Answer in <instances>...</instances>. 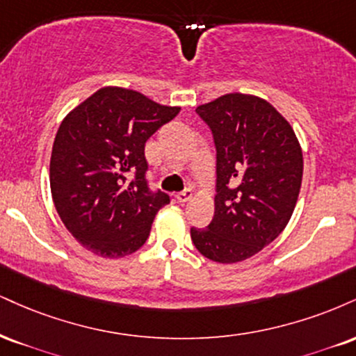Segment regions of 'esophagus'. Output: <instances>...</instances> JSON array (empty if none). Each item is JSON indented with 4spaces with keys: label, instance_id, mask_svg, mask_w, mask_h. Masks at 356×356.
I'll list each match as a JSON object with an SVG mask.
<instances>
[{
    "label": "esophagus",
    "instance_id": "1",
    "mask_svg": "<svg viewBox=\"0 0 356 356\" xmlns=\"http://www.w3.org/2000/svg\"><path fill=\"white\" fill-rule=\"evenodd\" d=\"M191 199H192V189H186L184 192L175 194V200H177V202H189Z\"/></svg>",
    "mask_w": 356,
    "mask_h": 356
}]
</instances>
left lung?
<instances>
[{
    "instance_id": "8db88e82",
    "label": "left lung",
    "mask_w": 356,
    "mask_h": 356,
    "mask_svg": "<svg viewBox=\"0 0 356 356\" xmlns=\"http://www.w3.org/2000/svg\"><path fill=\"white\" fill-rule=\"evenodd\" d=\"M217 149V195L207 229H191L197 250L219 264L259 254L289 224L303 156L289 121L268 101L230 92L199 106Z\"/></svg>"
}]
</instances>
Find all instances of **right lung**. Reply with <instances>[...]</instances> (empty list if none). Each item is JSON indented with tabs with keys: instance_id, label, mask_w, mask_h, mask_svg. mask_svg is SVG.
I'll return each instance as SVG.
<instances>
[{
	"instance_id": "right-lung-1",
	"label": "right lung",
	"mask_w": 356,
	"mask_h": 356,
	"mask_svg": "<svg viewBox=\"0 0 356 356\" xmlns=\"http://www.w3.org/2000/svg\"><path fill=\"white\" fill-rule=\"evenodd\" d=\"M179 111L106 86L63 119L51 152V195L63 224L89 252L121 259L147 241L154 217L170 199L149 191L145 140Z\"/></svg>"
}]
</instances>
